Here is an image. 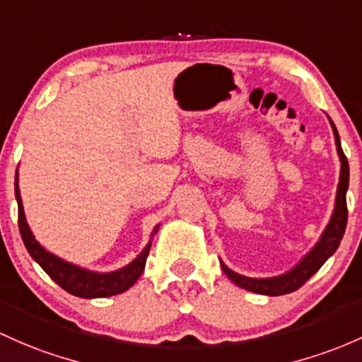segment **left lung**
<instances>
[{
    "instance_id": "1",
    "label": "left lung",
    "mask_w": 362,
    "mask_h": 362,
    "mask_svg": "<svg viewBox=\"0 0 362 362\" xmlns=\"http://www.w3.org/2000/svg\"><path fill=\"white\" fill-rule=\"evenodd\" d=\"M332 123L333 136H335V144H337V153L340 158V180H339V189H337V199H335V209H333L332 218H329V223L325 228L323 235L320 237V240L316 242L315 247L311 249L303 259L299 261L292 269H288L284 275H278L273 278H249L239 273L232 272L228 266L221 264V269L230 280L235 285H239L240 288H245L249 292L263 293V296H285V293H291L297 288H300L305 281L309 280L321 266L325 264V261L329 256H333V252L339 249L340 240H342L345 226H347V189H349V161L345 158L342 146H340V137L337 132L335 125Z\"/></svg>"
}]
</instances>
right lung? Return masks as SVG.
Here are the masks:
<instances>
[{
  "mask_svg": "<svg viewBox=\"0 0 362 362\" xmlns=\"http://www.w3.org/2000/svg\"><path fill=\"white\" fill-rule=\"evenodd\" d=\"M15 197H17L18 204L20 235H22V240L23 244H25L27 251L33 256L35 263L41 266L47 275L51 276V280L57 281L63 291L71 293V296L82 297V299H96V297L117 296V293L129 291V288L139 280V276L142 275V272H144L146 259H148V254L151 249V240L132 263L123 266V268L117 269V272L98 273L90 272V269L81 268V266L77 264H71L69 261H63L62 257L46 251V249L35 240L29 225H27L25 213H23L22 206V197H20L18 190V170L17 175H15ZM158 228H160V225L154 226L151 237L158 232Z\"/></svg>",
  "mask_w": 362,
  "mask_h": 362,
  "instance_id": "1",
  "label": "right lung"
}]
</instances>
